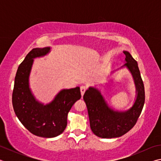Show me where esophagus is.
Wrapping results in <instances>:
<instances>
[{
    "label": "esophagus",
    "instance_id": "1",
    "mask_svg": "<svg viewBox=\"0 0 161 161\" xmlns=\"http://www.w3.org/2000/svg\"><path fill=\"white\" fill-rule=\"evenodd\" d=\"M86 90V86H81L80 87V92H81V96H83L84 92H85V91Z\"/></svg>",
    "mask_w": 161,
    "mask_h": 161
}]
</instances>
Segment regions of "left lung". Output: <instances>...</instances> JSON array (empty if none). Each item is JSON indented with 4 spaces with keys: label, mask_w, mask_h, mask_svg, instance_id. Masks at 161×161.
Returning <instances> with one entry per match:
<instances>
[{
    "label": "left lung",
    "mask_w": 161,
    "mask_h": 161,
    "mask_svg": "<svg viewBox=\"0 0 161 161\" xmlns=\"http://www.w3.org/2000/svg\"><path fill=\"white\" fill-rule=\"evenodd\" d=\"M126 67L133 76L136 89V99L126 111H116L108 107L100 91L89 87L83 99L86 103L90 127L95 135L102 138H117L124 135L134 126L145 102V90L138 63L130 54L124 51Z\"/></svg>",
    "instance_id": "1"
}]
</instances>
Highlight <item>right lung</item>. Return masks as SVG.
Listing matches in <instances>:
<instances>
[{"label":"right lung","mask_w":161,"mask_h":161,"mask_svg":"<svg viewBox=\"0 0 161 161\" xmlns=\"http://www.w3.org/2000/svg\"><path fill=\"white\" fill-rule=\"evenodd\" d=\"M50 47L34 48L19 65L15 77L12 102L16 116L30 132L43 138L60 135L66 129L67 114L81 98L79 86L62 89L54 100L44 105L38 102L29 88V76L34 58L45 56Z\"/></svg>","instance_id":"right-lung-1"}]
</instances>
